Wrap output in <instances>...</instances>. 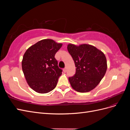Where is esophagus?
I'll return each mask as SVG.
<instances>
[{
  "instance_id": "obj_1",
  "label": "esophagus",
  "mask_w": 130,
  "mask_h": 130,
  "mask_svg": "<svg viewBox=\"0 0 130 130\" xmlns=\"http://www.w3.org/2000/svg\"><path fill=\"white\" fill-rule=\"evenodd\" d=\"M63 72H64V73H66V72H67V68H64L63 69Z\"/></svg>"
}]
</instances>
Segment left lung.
<instances>
[{
	"label": "left lung",
	"instance_id": "8db88e82",
	"mask_svg": "<svg viewBox=\"0 0 130 130\" xmlns=\"http://www.w3.org/2000/svg\"><path fill=\"white\" fill-rule=\"evenodd\" d=\"M67 49L75 63L76 72L69 77L73 89L81 93L88 92L99 84L107 70L104 54L95 46L82 44L68 45Z\"/></svg>",
	"mask_w": 130,
	"mask_h": 130
}]
</instances>
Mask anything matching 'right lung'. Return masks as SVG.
<instances>
[{"mask_svg": "<svg viewBox=\"0 0 130 130\" xmlns=\"http://www.w3.org/2000/svg\"><path fill=\"white\" fill-rule=\"evenodd\" d=\"M62 44L50 39L31 46L23 56V73L30 87L39 93L52 91L62 72L55 55Z\"/></svg>", "mask_w": 130, "mask_h": 130, "instance_id": "right-lung-1", "label": "right lung"}]
</instances>
